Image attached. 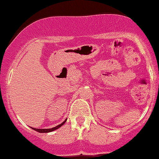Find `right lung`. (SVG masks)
Returning <instances> with one entry per match:
<instances>
[{"label": "right lung", "mask_w": 159, "mask_h": 159, "mask_svg": "<svg viewBox=\"0 0 159 159\" xmlns=\"http://www.w3.org/2000/svg\"><path fill=\"white\" fill-rule=\"evenodd\" d=\"M65 121H66V120H65V121H64V122H62V123L61 124V125H57V126H56V127H54V128H52V129H34V128H31V129H34V130L37 131V132H42V133H46V132H53V131L56 130V129H59L60 127H61L62 125H63L65 123Z\"/></svg>", "instance_id": "obj_1"}]
</instances>
